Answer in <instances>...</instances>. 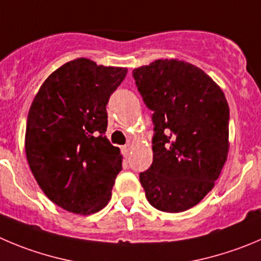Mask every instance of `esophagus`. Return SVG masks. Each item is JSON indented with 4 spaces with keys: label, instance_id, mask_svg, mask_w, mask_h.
Instances as JSON below:
<instances>
[{
    "label": "esophagus",
    "instance_id": "1",
    "mask_svg": "<svg viewBox=\"0 0 261 261\" xmlns=\"http://www.w3.org/2000/svg\"><path fill=\"white\" fill-rule=\"evenodd\" d=\"M130 151H132V146L130 145H125L121 148V152H123V155L125 156V158H128V156L130 155Z\"/></svg>",
    "mask_w": 261,
    "mask_h": 261
}]
</instances>
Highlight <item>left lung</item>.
Masks as SVG:
<instances>
[{
    "label": "left lung",
    "mask_w": 261,
    "mask_h": 261,
    "mask_svg": "<svg viewBox=\"0 0 261 261\" xmlns=\"http://www.w3.org/2000/svg\"><path fill=\"white\" fill-rule=\"evenodd\" d=\"M152 114L153 160L140 182L148 202L165 213L197 205L214 187L229 150V108L203 70L175 59L133 70Z\"/></svg>",
    "instance_id": "1"
}]
</instances>
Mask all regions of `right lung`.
I'll use <instances>...</instances> for the list:
<instances>
[{
    "mask_svg": "<svg viewBox=\"0 0 261 261\" xmlns=\"http://www.w3.org/2000/svg\"><path fill=\"white\" fill-rule=\"evenodd\" d=\"M125 68L75 59L54 71L29 109L25 153L44 195L70 213L100 212L111 198L121 155L106 138V105Z\"/></svg>",
    "mask_w": 261,
    "mask_h": 261,
    "instance_id": "obj_1",
    "label": "right lung"
}]
</instances>
